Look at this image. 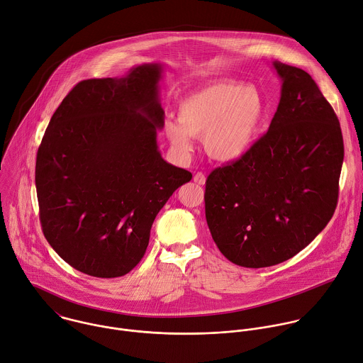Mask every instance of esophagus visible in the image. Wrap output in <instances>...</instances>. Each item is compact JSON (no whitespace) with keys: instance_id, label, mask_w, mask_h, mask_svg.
<instances>
[{"instance_id":"1","label":"esophagus","mask_w":363,"mask_h":363,"mask_svg":"<svg viewBox=\"0 0 363 363\" xmlns=\"http://www.w3.org/2000/svg\"><path fill=\"white\" fill-rule=\"evenodd\" d=\"M205 181H206V178H205V175H203L202 172H196V174L194 175V182H195V184L203 185V184H205Z\"/></svg>"}]
</instances>
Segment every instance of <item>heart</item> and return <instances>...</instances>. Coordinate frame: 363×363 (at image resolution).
<instances>
[{
    "label": "heart",
    "instance_id": "obj_1",
    "mask_svg": "<svg viewBox=\"0 0 363 363\" xmlns=\"http://www.w3.org/2000/svg\"><path fill=\"white\" fill-rule=\"evenodd\" d=\"M177 113L178 121H165L164 133L181 155L192 151V137H203L211 158L233 162L255 145L267 108L257 88L238 81H215L186 94Z\"/></svg>",
    "mask_w": 363,
    "mask_h": 363
}]
</instances>
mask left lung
Listing matches in <instances>:
<instances>
[{"mask_svg":"<svg viewBox=\"0 0 363 363\" xmlns=\"http://www.w3.org/2000/svg\"><path fill=\"white\" fill-rule=\"evenodd\" d=\"M281 99L268 133L240 160L213 169L206 222L222 255L245 268L288 261L330 220L339 194V119L312 77L274 61Z\"/></svg>","mask_w":363,"mask_h":363,"instance_id":"left-lung-1","label":"left lung"}]
</instances>
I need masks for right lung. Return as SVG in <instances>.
Instances as JSON below:
<instances>
[{"label": "right lung", "instance_id": "add662e5", "mask_svg": "<svg viewBox=\"0 0 363 363\" xmlns=\"http://www.w3.org/2000/svg\"><path fill=\"white\" fill-rule=\"evenodd\" d=\"M162 71L152 62L123 78L78 82L45 130L35 164L43 232L82 274L118 278L134 269L155 216L192 178L158 150Z\"/></svg>", "mask_w": 363, "mask_h": 363}]
</instances>
